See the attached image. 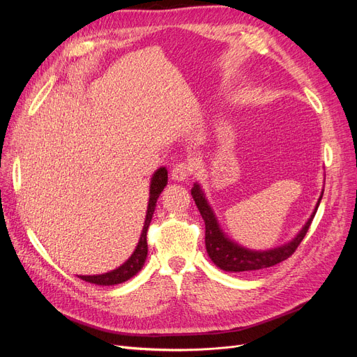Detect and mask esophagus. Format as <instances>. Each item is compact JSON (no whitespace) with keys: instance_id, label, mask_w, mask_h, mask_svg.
<instances>
[{"instance_id":"esophagus-1","label":"esophagus","mask_w":357,"mask_h":357,"mask_svg":"<svg viewBox=\"0 0 357 357\" xmlns=\"http://www.w3.org/2000/svg\"><path fill=\"white\" fill-rule=\"evenodd\" d=\"M194 172V167L188 162H179L172 169V178L175 181H185L188 179Z\"/></svg>"}]
</instances>
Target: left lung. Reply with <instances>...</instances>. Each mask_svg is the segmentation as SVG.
Wrapping results in <instances>:
<instances>
[{
  "instance_id": "8db88e82",
  "label": "left lung",
  "mask_w": 357,
  "mask_h": 357,
  "mask_svg": "<svg viewBox=\"0 0 357 357\" xmlns=\"http://www.w3.org/2000/svg\"><path fill=\"white\" fill-rule=\"evenodd\" d=\"M323 192L315 205V210L311 218L305 222L303 230L296 234V237L292 241L276 249L256 252L238 246L237 243L231 241L226 234H224L218 226V221L210 207L208 201L205 199V195L199 188V185L195 183L194 188L191 190V195L197 204L199 214L205 221V248H207V253L210 259L214 261V265H217L220 269L226 272H250L265 269L278 265L280 261H284L285 259L292 256L311 226V221L323 198Z\"/></svg>"
}]
</instances>
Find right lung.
<instances>
[{
	"instance_id": "add662e5",
	"label": "right lung",
	"mask_w": 357,
	"mask_h": 357,
	"mask_svg": "<svg viewBox=\"0 0 357 357\" xmlns=\"http://www.w3.org/2000/svg\"><path fill=\"white\" fill-rule=\"evenodd\" d=\"M167 183V171L166 167H160L153 174L152 181H150V190H149V205H147V211H146V218H144V226L140 234V240L136 246V250L133 252L124 264L111 272L102 273V275H92V276H79L85 282L89 284H96V285H117L123 284L130 278H133L144 265L146 257H147V229L150 226V221H152L155 207H156V201L163 191V188Z\"/></svg>"
}]
</instances>
